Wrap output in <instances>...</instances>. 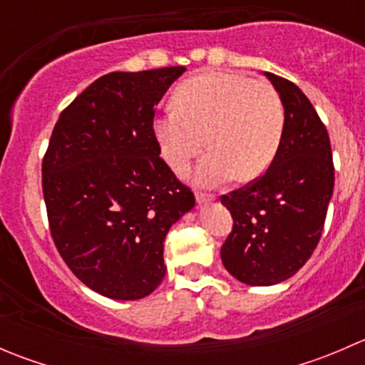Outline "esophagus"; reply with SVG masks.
Returning a JSON list of instances; mask_svg holds the SVG:
<instances>
[{
    "label": "esophagus",
    "mask_w": 365,
    "mask_h": 365,
    "mask_svg": "<svg viewBox=\"0 0 365 365\" xmlns=\"http://www.w3.org/2000/svg\"><path fill=\"white\" fill-rule=\"evenodd\" d=\"M213 200V194H208V192H200V190H197L196 192V201L200 205H205V203H210V201Z\"/></svg>",
    "instance_id": "obj_1"
}]
</instances>
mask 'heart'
<instances>
[{
	"label": "heart",
	"instance_id": "1",
	"mask_svg": "<svg viewBox=\"0 0 365 365\" xmlns=\"http://www.w3.org/2000/svg\"><path fill=\"white\" fill-rule=\"evenodd\" d=\"M176 108L153 121L162 159L176 173L205 148L194 171L196 182L217 185L235 173L251 180L264 173L277 153L284 111L274 86L231 72L190 77L175 93Z\"/></svg>",
	"mask_w": 365,
	"mask_h": 365
}]
</instances>
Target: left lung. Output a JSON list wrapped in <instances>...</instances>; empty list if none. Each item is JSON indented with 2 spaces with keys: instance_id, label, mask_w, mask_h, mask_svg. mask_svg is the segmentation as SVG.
I'll return each instance as SVG.
<instances>
[{
  "instance_id": "8db88e82",
  "label": "left lung",
  "mask_w": 365,
  "mask_h": 365,
  "mask_svg": "<svg viewBox=\"0 0 365 365\" xmlns=\"http://www.w3.org/2000/svg\"><path fill=\"white\" fill-rule=\"evenodd\" d=\"M267 77L284 106L277 153L263 175L220 197L233 217L220 257L251 286L277 284L304 267L322 238L336 178L329 132L309 98L292 81Z\"/></svg>"
}]
</instances>
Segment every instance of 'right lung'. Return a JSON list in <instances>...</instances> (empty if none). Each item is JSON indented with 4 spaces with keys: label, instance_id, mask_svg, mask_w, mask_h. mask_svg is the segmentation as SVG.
I'll use <instances>...</instances> for the list:
<instances>
[{
    "label": "right lung",
    "instance_id": "1",
    "mask_svg": "<svg viewBox=\"0 0 365 365\" xmlns=\"http://www.w3.org/2000/svg\"><path fill=\"white\" fill-rule=\"evenodd\" d=\"M185 67L111 72L63 109L42 160L58 252L81 282L114 300L155 292L169 227L196 200L160 159L155 106Z\"/></svg>",
    "mask_w": 365,
    "mask_h": 365
}]
</instances>
